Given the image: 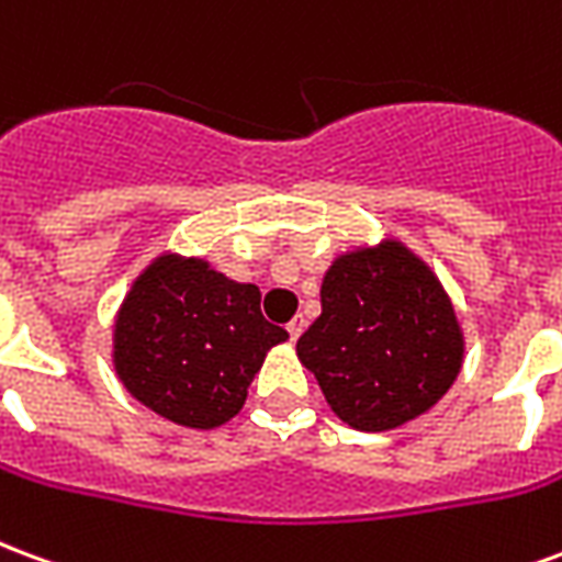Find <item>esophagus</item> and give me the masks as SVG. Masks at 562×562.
<instances>
[{
  "label": "esophagus",
  "mask_w": 562,
  "mask_h": 562,
  "mask_svg": "<svg viewBox=\"0 0 562 562\" xmlns=\"http://www.w3.org/2000/svg\"><path fill=\"white\" fill-rule=\"evenodd\" d=\"M304 328H306L304 316H294L292 322H289V325H285V330H289V337H292V340H297V337H301V334H304Z\"/></svg>",
  "instance_id": "esophagus-1"
}]
</instances>
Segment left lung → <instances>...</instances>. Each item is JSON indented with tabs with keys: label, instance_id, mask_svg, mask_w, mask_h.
I'll return each instance as SVG.
<instances>
[{
	"label": "left lung",
	"instance_id": "obj_1",
	"mask_svg": "<svg viewBox=\"0 0 562 562\" xmlns=\"http://www.w3.org/2000/svg\"><path fill=\"white\" fill-rule=\"evenodd\" d=\"M463 330L427 261L385 237L330 261L301 364L355 430L382 434L434 409L463 367Z\"/></svg>",
	"mask_w": 562,
	"mask_h": 562
}]
</instances>
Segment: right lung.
<instances>
[{
    "mask_svg": "<svg viewBox=\"0 0 562 562\" xmlns=\"http://www.w3.org/2000/svg\"><path fill=\"white\" fill-rule=\"evenodd\" d=\"M285 340L289 334L261 316L258 285L228 280L207 258L161 252L116 310L111 358L147 409L213 430L244 409L249 382Z\"/></svg>",
    "mask_w": 562,
    "mask_h": 562,
    "instance_id": "obj_1",
    "label": "right lung"
}]
</instances>
